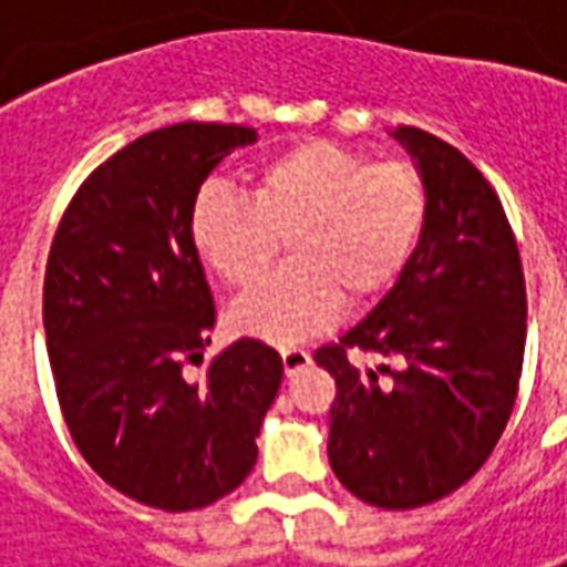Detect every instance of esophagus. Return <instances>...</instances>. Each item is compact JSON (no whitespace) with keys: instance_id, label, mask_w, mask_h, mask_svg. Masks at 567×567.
Here are the masks:
<instances>
[{"instance_id":"34e87169","label":"esophagus","mask_w":567,"mask_h":567,"mask_svg":"<svg viewBox=\"0 0 567 567\" xmlns=\"http://www.w3.org/2000/svg\"><path fill=\"white\" fill-rule=\"evenodd\" d=\"M312 364V358H309L307 349H297V346H288L282 349V368L285 377H297L300 370H307Z\"/></svg>"}]
</instances>
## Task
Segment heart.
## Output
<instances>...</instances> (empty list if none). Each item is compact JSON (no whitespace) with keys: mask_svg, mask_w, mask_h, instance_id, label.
<instances>
[{"mask_svg":"<svg viewBox=\"0 0 567 567\" xmlns=\"http://www.w3.org/2000/svg\"><path fill=\"white\" fill-rule=\"evenodd\" d=\"M425 178L324 140L297 142L251 173V197L206 185L190 212L199 258L234 288L258 282L288 236L291 264L234 303L236 331L297 343L331 328L343 300L382 295L425 230Z\"/></svg>","mask_w":567,"mask_h":567,"instance_id":"b5f03b06","label":"heart"}]
</instances>
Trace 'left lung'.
<instances>
[{
	"instance_id": "1",
	"label": "left lung",
	"mask_w": 567,
	"mask_h": 567,
	"mask_svg": "<svg viewBox=\"0 0 567 567\" xmlns=\"http://www.w3.org/2000/svg\"><path fill=\"white\" fill-rule=\"evenodd\" d=\"M392 140L425 178V230L380 303L316 361L337 380V480L364 504L410 511L464 486L507 427L523 373L525 279L498 194L474 163L425 130L398 127ZM355 344L399 368L361 374L344 358Z\"/></svg>"
}]
</instances>
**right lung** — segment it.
I'll list each match as a JSON object with an SVG mask.
<instances>
[{"label":"right lung","mask_w":567,"mask_h":567,"mask_svg":"<svg viewBox=\"0 0 567 567\" xmlns=\"http://www.w3.org/2000/svg\"><path fill=\"white\" fill-rule=\"evenodd\" d=\"M258 142L234 124H173L96 166L56 227L44 270V333L69 434L127 498L185 513L230 495L258 462L282 358L236 340L203 361L215 303L190 236L199 185Z\"/></svg>","instance_id":"add662e5"}]
</instances>
